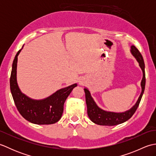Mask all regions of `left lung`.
<instances>
[{
  "label": "left lung",
  "instance_id": "8db88e82",
  "mask_svg": "<svg viewBox=\"0 0 156 156\" xmlns=\"http://www.w3.org/2000/svg\"><path fill=\"white\" fill-rule=\"evenodd\" d=\"M132 55L136 59V60L139 63V66L141 68L142 72H143V78L141 82V92L137 101L133 107L130 109L122 112H115L111 111H107L101 108L96 103L93 98L92 97L90 91L87 88H85L84 90L85 92L86 97V103L87 105V113L88 116L90 120L94 122L95 124L99 125H105V126H113L122 123L127 121L130 119L136 111L138 107L142 96L144 94L145 86V64L143 57L141 53L139 51L138 49L135 47L134 45L131 46L130 50Z\"/></svg>",
  "mask_w": 156,
  "mask_h": 156
}]
</instances>
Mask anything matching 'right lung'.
Wrapping results in <instances>:
<instances>
[{"instance_id": "obj_1", "label": "right lung", "mask_w": 156, "mask_h": 156, "mask_svg": "<svg viewBox=\"0 0 156 156\" xmlns=\"http://www.w3.org/2000/svg\"><path fill=\"white\" fill-rule=\"evenodd\" d=\"M22 48L16 54L12 66L10 78V88L13 100L17 110L26 120L37 125H50L55 123L61 119L64 111V102L73 88L77 84L61 88L49 97L35 100L23 94L16 81V67L18 55Z\"/></svg>"}]
</instances>
